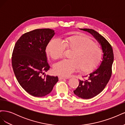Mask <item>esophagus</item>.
<instances>
[{
  "label": "esophagus",
  "instance_id": "1",
  "mask_svg": "<svg viewBox=\"0 0 125 125\" xmlns=\"http://www.w3.org/2000/svg\"><path fill=\"white\" fill-rule=\"evenodd\" d=\"M58 78H59V80H62V79H68V78L63 77V76H62V75H60V76H59Z\"/></svg>",
  "mask_w": 125,
  "mask_h": 125
}]
</instances>
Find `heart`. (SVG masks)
I'll return each mask as SVG.
<instances>
[{
	"label": "heart",
	"mask_w": 125,
	"mask_h": 125,
	"mask_svg": "<svg viewBox=\"0 0 125 125\" xmlns=\"http://www.w3.org/2000/svg\"><path fill=\"white\" fill-rule=\"evenodd\" d=\"M66 49L72 50L71 59H63L54 66L56 73L68 76L78 68L82 73H87L94 69L99 63L102 51L95 45L89 36L78 34L68 36L62 41L53 39L48 44L46 51L52 58L56 59L62 57Z\"/></svg>",
	"instance_id": "obj_1"
}]
</instances>
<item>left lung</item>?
<instances>
[{
    "mask_svg": "<svg viewBox=\"0 0 125 125\" xmlns=\"http://www.w3.org/2000/svg\"><path fill=\"white\" fill-rule=\"evenodd\" d=\"M92 34L100 44L103 51V58L98 68L86 78L79 80L78 88L73 93L78 97L83 99H89L96 96L104 90L111 78L112 67L114 61V54L111 45L101 34L93 29H80Z\"/></svg>",
    "mask_w": 125,
    "mask_h": 125,
    "instance_id": "obj_1",
    "label": "left lung"
}]
</instances>
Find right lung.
<instances>
[{"label":"right lung","mask_w":125,"mask_h":125,"mask_svg":"<svg viewBox=\"0 0 125 125\" xmlns=\"http://www.w3.org/2000/svg\"><path fill=\"white\" fill-rule=\"evenodd\" d=\"M55 34L51 29H36L24 33L14 45L12 66L15 76L22 88L32 96L47 95L58 81L57 76L45 74L50 68L45 51Z\"/></svg>","instance_id":"1"}]
</instances>
